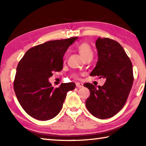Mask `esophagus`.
<instances>
[{
	"mask_svg": "<svg viewBox=\"0 0 146 146\" xmlns=\"http://www.w3.org/2000/svg\"><path fill=\"white\" fill-rule=\"evenodd\" d=\"M76 86L77 88H82L83 87V84L82 83H79V82H76Z\"/></svg>",
	"mask_w": 146,
	"mask_h": 146,
	"instance_id": "34e87169",
	"label": "esophagus"
}]
</instances>
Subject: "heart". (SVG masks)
<instances>
[{
    "label": "heart",
    "mask_w": 146,
    "mask_h": 146,
    "mask_svg": "<svg viewBox=\"0 0 146 146\" xmlns=\"http://www.w3.org/2000/svg\"><path fill=\"white\" fill-rule=\"evenodd\" d=\"M77 49L83 59L88 57H93V51L90 44L87 42H82L77 46ZM74 77L77 78V75H75Z\"/></svg>",
    "instance_id": "heart-1"
}]
</instances>
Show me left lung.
<instances>
[{
  "label": "left lung",
  "instance_id": "left-lung-1",
  "mask_svg": "<svg viewBox=\"0 0 146 146\" xmlns=\"http://www.w3.org/2000/svg\"><path fill=\"white\" fill-rule=\"evenodd\" d=\"M96 47L98 58L90 75L104 78L106 80L98 88L90 83L84 85L90 91L86 106L94 117L106 119L119 112L126 102L134 80L133 66L118 42L98 37Z\"/></svg>",
  "mask_w": 146,
  "mask_h": 146
}]
</instances>
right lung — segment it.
<instances>
[{
  "label": "right lung",
  "mask_w": 146,
  "mask_h": 146,
  "mask_svg": "<svg viewBox=\"0 0 146 146\" xmlns=\"http://www.w3.org/2000/svg\"><path fill=\"white\" fill-rule=\"evenodd\" d=\"M77 37L46 42L30 48L20 60L13 82L19 102L35 119L48 120L56 117L62 108L66 94L75 84H62L54 88L48 78L63 68V56Z\"/></svg>",
  "instance_id": "add662e5"
}]
</instances>
